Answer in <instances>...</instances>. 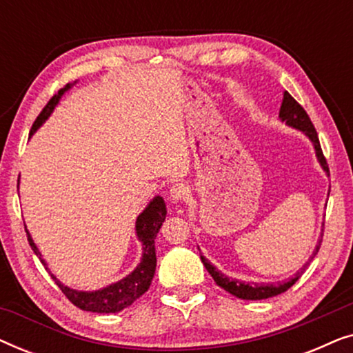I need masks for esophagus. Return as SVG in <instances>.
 <instances>
[{"instance_id":"obj_1","label":"esophagus","mask_w":353,"mask_h":353,"mask_svg":"<svg viewBox=\"0 0 353 353\" xmlns=\"http://www.w3.org/2000/svg\"><path fill=\"white\" fill-rule=\"evenodd\" d=\"M188 194H190V188H188L186 185H183V183H176V185H173L170 188V199L173 202L185 201Z\"/></svg>"}]
</instances>
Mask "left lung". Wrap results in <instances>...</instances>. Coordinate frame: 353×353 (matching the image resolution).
Instances as JSON below:
<instances>
[{
	"mask_svg": "<svg viewBox=\"0 0 353 353\" xmlns=\"http://www.w3.org/2000/svg\"><path fill=\"white\" fill-rule=\"evenodd\" d=\"M279 120L286 123L288 127L302 132L308 139H310V143L313 144V149H315V156L318 159V162H320L323 172H325L326 175L330 176V168H327L326 159L321 152L320 139H318L316 130H315V127H313L310 117H308L302 105L299 104L297 101L288 93V91H284L283 104H281V109H279ZM327 196H330V192H327ZM321 239H323V228H321V238L316 243L315 249H313V254H312L310 259L315 257V255L318 254V250H320ZM310 259L307 260V263H303V267L299 270V272L294 274L292 278L286 279V281H279V283L274 284V283H245V281H241V279L230 278L228 274L221 273L220 270H216L214 265H212L209 260H207L204 255L201 254L202 263H204L207 272L210 273V276L215 279V283L219 284L220 288H223L225 291L233 294V296L243 299V301H262V299L274 297V296H278V294L288 291V289L291 288L299 278H301V274L303 273V270L307 268V265H308V262H310Z\"/></svg>",
	"mask_w": 353,
	"mask_h": 353,
	"instance_id": "8db88e82",
	"label": "left lung"
}]
</instances>
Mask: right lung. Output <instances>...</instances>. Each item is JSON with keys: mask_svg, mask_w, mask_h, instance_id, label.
Segmentation results:
<instances>
[{"mask_svg": "<svg viewBox=\"0 0 353 353\" xmlns=\"http://www.w3.org/2000/svg\"><path fill=\"white\" fill-rule=\"evenodd\" d=\"M75 83H69L65 85L64 88H61L57 91V94L52 96L50 99V103L46 104V108L41 110V114L38 115L35 123H33L30 137L37 132L38 128L41 127L43 123L50 119V115L52 114V110L57 104L62 96H64L67 91H69L72 86ZM17 190H19V183H17ZM165 215H167V207H165V201L162 199L161 196L152 197V201L144 207V210L137 216V223H134V230H137V238L139 243H141L143 248V254H141V260L137 265V268L133 270L132 273H128L127 276L119 279L109 286L96 289V291H77V289H72L65 284H62L59 279H57L54 274H51V278L54 279L57 286L61 288V291L65 294V297L69 301L77 305L81 310L86 312H94V313H117L123 308H127L132 305V303L143 296L144 292L148 291L149 286H151V281L154 278V273H156V265H157V259H156V245H154V241H156V236L161 230V226L163 221H165ZM27 239L28 244L33 252L37 254V257H40L41 263L45 265L46 270L48 265L45 262V259H41L43 255L40 250H38L37 244L33 243L32 234L28 233L27 226Z\"/></svg>", "mask_w": 353, "mask_h": 353, "instance_id": "add662e5", "label": "right lung"}]
</instances>
